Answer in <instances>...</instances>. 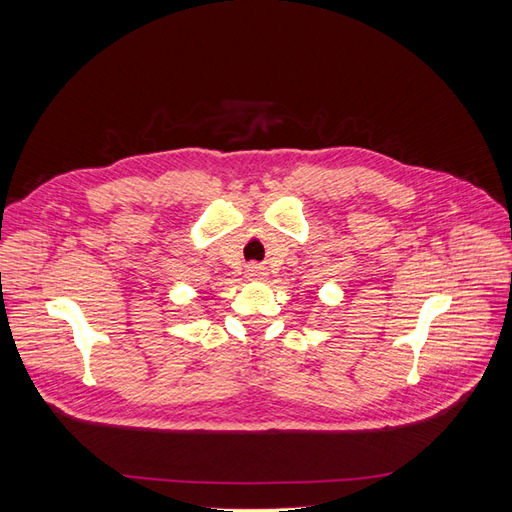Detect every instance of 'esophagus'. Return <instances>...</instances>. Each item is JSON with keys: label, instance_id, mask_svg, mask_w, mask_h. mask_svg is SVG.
I'll list each match as a JSON object with an SVG mask.
<instances>
[{"label": "esophagus", "instance_id": "34e87169", "mask_svg": "<svg viewBox=\"0 0 512 512\" xmlns=\"http://www.w3.org/2000/svg\"><path fill=\"white\" fill-rule=\"evenodd\" d=\"M247 275H250L252 280H262V277H265V269L258 265H252V267H247Z\"/></svg>", "mask_w": 512, "mask_h": 512}]
</instances>
